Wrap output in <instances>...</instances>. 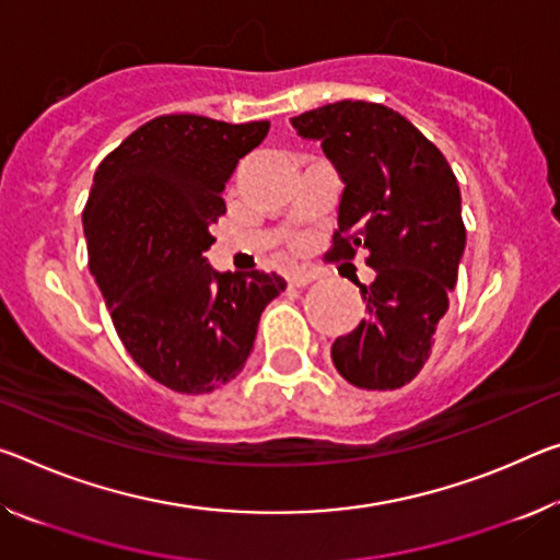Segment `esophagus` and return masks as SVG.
<instances>
[{"instance_id":"34e87169","label":"esophagus","mask_w":560,"mask_h":560,"mask_svg":"<svg viewBox=\"0 0 560 560\" xmlns=\"http://www.w3.org/2000/svg\"><path fill=\"white\" fill-rule=\"evenodd\" d=\"M314 279H316V273H312V271H291L287 277L289 287H306V283H312Z\"/></svg>"}]
</instances>
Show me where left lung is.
I'll use <instances>...</instances> for the list:
<instances>
[{
  "instance_id": "left-lung-1",
  "label": "left lung",
  "mask_w": 560,
  "mask_h": 560,
  "mask_svg": "<svg viewBox=\"0 0 560 560\" xmlns=\"http://www.w3.org/2000/svg\"><path fill=\"white\" fill-rule=\"evenodd\" d=\"M322 141L341 174L339 219L326 261L366 252L359 283L366 318L331 343L339 374L366 392L406 386L429 361L466 246L458 182L446 156L401 114L374 102H334L291 119Z\"/></svg>"
}]
</instances>
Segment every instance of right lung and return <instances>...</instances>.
Returning <instances> with one entry per match:
<instances>
[{"label": "right lung", "instance_id": "right-lung-1", "mask_svg": "<svg viewBox=\"0 0 560 560\" xmlns=\"http://www.w3.org/2000/svg\"><path fill=\"white\" fill-rule=\"evenodd\" d=\"M269 121L164 114L104 156L84 207L89 269L124 349L176 394H209L244 369L256 326L287 281L217 273L203 252L226 214L224 184Z\"/></svg>", "mask_w": 560, "mask_h": 560}]
</instances>
